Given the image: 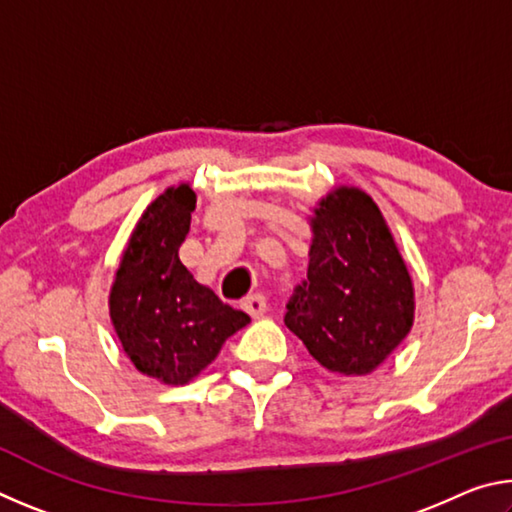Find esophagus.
<instances>
[{
  "instance_id": "34e87169",
  "label": "esophagus",
  "mask_w": 512,
  "mask_h": 512,
  "mask_svg": "<svg viewBox=\"0 0 512 512\" xmlns=\"http://www.w3.org/2000/svg\"><path fill=\"white\" fill-rule=\"evenodd\" d=\"M241 309H244L246 314H250L253 318L264 316V311H266V298L262 296V293H253V296H248V298L241 300Z\"/></svg>"
}]
</instances>
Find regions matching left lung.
Listing matches in <instances>:
<instances>
[{"instance_id":"left-lung-1","label":"left lung","mask_w":512,"mask_h":512,"mask_svg":"<svg viewBox=\"0 0 512 512\" xmlns=\"http://www.w3.org/2000/svg\"><path fill=\"white\" fill-rule=\"evenodd\" d=\"M307 282L284 323L329 372L366 377L391 357L415 320V289L379 205L336 185L309 214Z\"/></svg>"}]
</instances>
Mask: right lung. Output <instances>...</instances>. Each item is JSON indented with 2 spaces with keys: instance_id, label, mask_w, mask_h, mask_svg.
<instances>
[{
  "instance_id": "right-lung-1",
  "label": "right lung",
  "mask_w": 512,
  "mask_h": 512,
  "mask_svg": "<svg viewBox=\"0 0 512 512\" xmlns=\"http://www.w3.org/2000/svg\"><path fill=\"white\" fill-rule=\"evenodd\" d=\"M196 194L189 183L167 187L146 205L112 280L108 309L126 357L142 375L167 386L194 381L219 357L223 343L250 323L178 257Z\"/></svg>"
}]
</instances>
